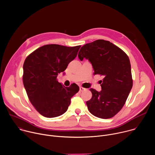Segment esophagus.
I'll return each mask as SVG.
<instances>
[{
	"label": "esophagus",
	"instance_id": "esophagus-1",
	"mask_svg": "<svg viewBox=\"0 0 155 155\" xmlns=\"http://www.w3.org/2000/svg\"><path fill=\"white\" fill-rule=\"evenodd\" d=\"M86 90V88H84V87H81V86H80V91H85Z\"/></svg>",
	"mask_w": 155,
	"mask_h": 155
}]
</instances>
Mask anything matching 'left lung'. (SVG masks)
I'll use <instances>...</instances> for the list:
<instances>
[{
  "instance_id": "obj_1",
  "label": "left lung",
  "mask_w": 155,
  "mask_h": 155,
  "mask_svg": "<svg viewBox=\"0 0 155 155\" xmlns=\"http://www.w3.org/2000/svg\"><path fill=\"white\" fill-rule=\"evenodd\" d=\"M78 56L81 61L88 59L94 74L104 77L101 91L90 89L92 97L86 102L90 112L100 118L114 117L124 106L132 87L129 57L121 48L104 40L85 44Z\"/></svg>"
}]
</instances>
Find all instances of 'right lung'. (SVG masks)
<instances>
[{"label":"right lung","instance_id":"add662e5","mask_svg":"<svg viewBox=\"0 0 155 155\" xmlns=\"http://www.w3.org/2000/svg\"><path fill=\"white\" fill-rule=\"evenodd\" d=\"M80 47L45 45L26 58L23 84L30 102L42 116L54 118L64 114L71 98L79 91L76 84L64 86L58 81L57 77L75 58Z\"/></svg>","mask_w":155,"mask_h":155}]
</instances>
